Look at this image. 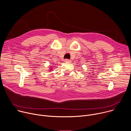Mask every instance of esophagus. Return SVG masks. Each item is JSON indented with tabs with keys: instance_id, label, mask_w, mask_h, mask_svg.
Returning <instances> with one entry per match:
<instances>
[{
	"instance_id": "1",
	"label": "esophagus",
	"mask_w": 131,
	"mask_h": 131,
	"mask_svg": "<svg viewBox=\"0 0 131 131\" xmlns=\"http://www.w3.org/2000/svg\"><path fill=\"white\" fill-rule=\"evenodd\" d=\"M65 62H70V60H69L68 59H66V60H65Z\"/></svg>"
}]
</instances>
